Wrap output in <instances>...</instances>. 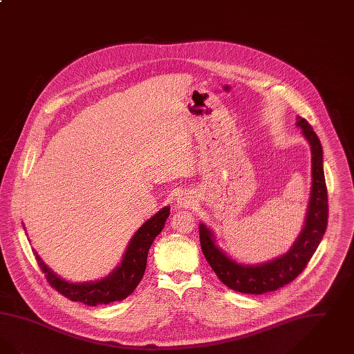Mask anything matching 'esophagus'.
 Here are the masks:
<instances>
[{
  "mask_svg": "<svg viewBox=\"0 0 354 354\" xmlns=\"http://www.w3.org/2000/svg\"><path fill=\"white\" fill-rule=\"evenodd\" d=\"M192 201H194L192 196H189V195H187V194L179 195V198L176 200L179 208H188V207L192 204Z\"/></svg>",
  "mask_w": 354,
  "mask_h": 354,
  "instance_id": "obj_1",
  "label": "esophagus"
}]
</instances>
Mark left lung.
I'll return each mask as SVG.
<instances>
[{"label": "left lung", "mask_w": 354, "mask_h": 354, "mask_svg": "<svg viewBox=\"0 0 354 354\" xmlns=\"http://www.w3.org/2000/svg\"><path fill=\"white\" fill-rule=\"evenodd\" d=\"M310 142L312 154V189L306 224L291 249L282 257L258 266H245L232 261L214 243L211 230L200 224V245L218 279L230 290L242 294H266L292 282L306 269L328 225V192L323 170V147L307 120L297 122Z\"/></svg>", "instance_id": "obj_1"}]
</instances>
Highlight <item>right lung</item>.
Masks as SVG:
<instances>
[{"label": "right lung", "instance_id": "obj_1", "mask_svg": "<svg viewBox=\"0 0 354 354\" xmlns=\"http://www.w3.org/2000/svg\"><path fill=\"white\" fill-rule=\"evenodd\" d=\"M169 214L170 207H165L156 216L147 220L133 236L121 265L109 277L97 282H66L57 277L51 269H48L39 255L34 252L35 259L48 284L55 288L59 294L72 301L95 307L99 304H109L124 300L141 282L147 263L149 249L156 236L162 232Z\"/></svg>", "mask_w": 354, "mask_h": 354}]
</instances>
